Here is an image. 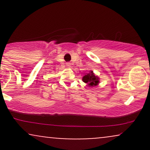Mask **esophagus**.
I'll return each instance as SVG.
<instances>
[{
    "instance_id": "esophagus-1",
    "label": "esophagus",
    "mask_w": 150,
    "mask_h": 150,
    "mask_svg": "<svg viewBox=\"0 0 150 150\" xmlns=\"http://www.w3.org/2000/svg\"><path fill=\"white\" fill-rule=\"evenodd\" d=\"M71 65V64H70V63H66V65H67V66H68V67H70V66H71V65Z\"/></svg>"
}]
</instances>
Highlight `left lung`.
<instances>
[{"mask_svg":"<svg viewBox=\"0 0 150 150\" xmlns=\"http://www.w3.org/2000/svg\"><path fill=\"white\" fill-rule=\"evenodd\" d=\"M99 78L94 75L93 71H90L89 73H87L85 76L82 77V81L87 83L89 87L97 86L99 82Z\"/></svg>","mask_w":150,"mask_h":150,"instance_id":"left-lung-1","label":"left lung"}]
</instances>
